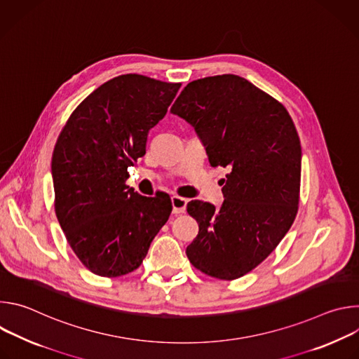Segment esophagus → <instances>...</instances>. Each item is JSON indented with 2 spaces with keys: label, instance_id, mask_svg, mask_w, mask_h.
I'll return each instance as SVG.
<instances>
[{
  "label": "esophagus",
  "instance_id": "34e87169",
  "mask_svg": "<svg viewBox=\"0 0 359 359\" xmlns=\"http://www.w3.org/2000/svg\"><path fill=\"white\" fill-rule=\"evenodd\" d=\"M187 198L180 197V196H172V206H173V213L175 215H180L186 212V206H187Z\"/></svg>",
  "mask_w": 359,
  "mask_h": 359
}]
</instances>
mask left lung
<instances>
[{
	"label": "left lung",
	"mask_w": 359,
	"mask_h": 359,
	"mask_svg": "<svg viewBox=\"0 0 359 359\" xmlns=\"http://www.w3.org/2000/svg\"><path fill=\"white\" fill-rule=\"evenodd\" d=\"M172 114L194 126L212 166L229 168L220 210L191 200L198 234L187 245L191 266L236 280L274 251L298 212L301 143L281 102L247 79L226 74L184 86Z\"/></svg>",
	"instance_id": "8db88e82"
}]
</instances>
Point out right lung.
I'll return each instance as SVG.
<instances>
[{
    "mask_svg": "<svg viewBox=\"0 0 359 359\" xmlns=\"http://www.w3.org/2000/svg\"><path fill=\"white\" fill-rule=\"evenodd\" d=\"M180 86L119 75L81 102L57 139L55 215L76 257L96 276L114 278L140 267L172 213L170 198L140 196L126 180Z\"/></svg>",
    "mask_w": 359,
    "mask_h": 359,
    "instance_id": "add662e5",
    "label": "right lung"
}]
</instances>
